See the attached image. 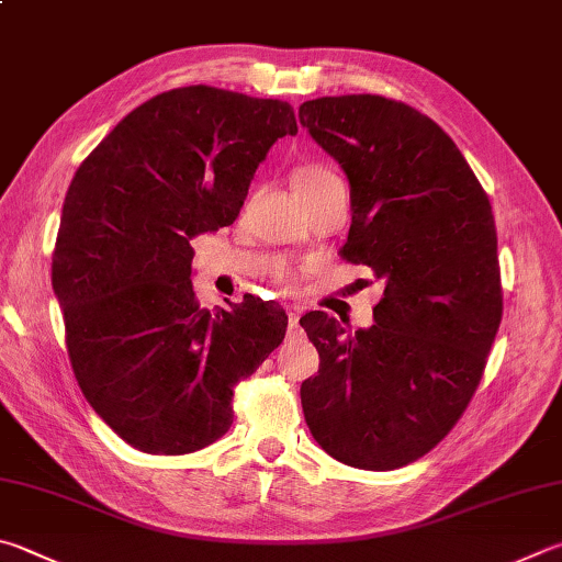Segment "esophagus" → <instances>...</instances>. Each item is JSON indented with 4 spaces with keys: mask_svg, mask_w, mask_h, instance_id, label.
<instances>
[{
    "mask_svg": "<svg viewBox=\"0 0 562 562\" xmlns=\"http://www.w3.org/2000/svg\"><path fill=\"white\" fill-rule=\"evenodd\" d=\"M290 331H297L300 329V310L297 307H290Z\"/></svg>",
    "mask_w": 562,
    "mask_h": 562,
    "instance_id": "1",
    "label": "esophagus"
}]
</instances>
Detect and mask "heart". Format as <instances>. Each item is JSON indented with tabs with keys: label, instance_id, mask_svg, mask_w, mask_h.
<instances>
[{
	"label": "heart",
	"instance_id": "1",
	"mask_svg": "<svg viewBox=\"0 0 562 562\" xmlns=\"http://www.w3.org/2000/svg\"><path fill=\"white\" fill-rule=\"evenodd\" d=\"M331 177H336V175H334L329 167H324V165H304V167H300L297 171H294V187H310V183H319V181H326V179H331ZM278 280L290 288V284L294 282V274L290 270H280L278 272Z\"/></svg>",
	"mask_w": 562,
	"mask_h": 562
}]
</instances>
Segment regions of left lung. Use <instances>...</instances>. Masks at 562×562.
I'll use <instances>...</instances> for the list:
<instances>
[{"label":"left lung","mask_w":562,"mask_h":562,"mask_svg":"<svg viewBox=\"0 0 562 562\" xmlns=\"http://www.w3.org/2000/svg\"><path fill=\"white\" fill-rule=\"evenodd\" d=\"M300 122L349 179L341 258L385 282L369 329L300 319L319 351L304 420L326 454L387 472L445 440L484 375L504 314L492 203L450 135L411 105L316 98Z\"/></svg>","instance_id":"left-lung-1"}]
</instances>
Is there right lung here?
<instances>
[{
    "label": "right lung",
    "instance_id": "1",
    "mask_svg": "<svg viewBox=\"0 0 562 562\" xmlns=\"http://www.w3.org/2000/svg\"><path fill=\"white\" fill-rule=\"evenodd\" d=\"M284 100L211 86L155 95L70 181L50 265L68 359L93 411L135 450L189 454L233 425V387L278 349L288 316L246 297L203 310L191 238L231 226L278 137Z\"/></svg>",
    "mask_w": 562,
    "mask_h": 562
}]
</instances>
